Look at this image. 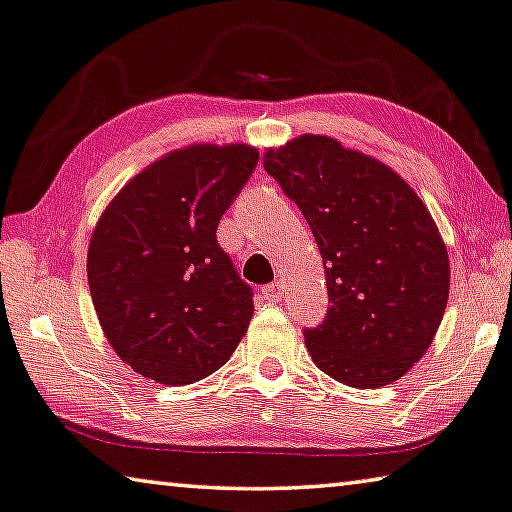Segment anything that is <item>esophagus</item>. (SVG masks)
Segmentation results:
<instances>
[{
    "label": "esophagus",
    "mask_w": 512,
    "mask_h": 512,
    "mask_svg": "<svg viewBox=\"0 0 512 512\" xmlns=\"http://www.w3.org/2000/svg\"><path fill=\"white\" fill-rule=\"evenodd\" d=\"M263 295L270 301H279L283 297V281H274V283H270V286H265Z\"/></svg>",
    "instance_id": "34e87169"
}]
</instances>
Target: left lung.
I'll return each mask as SVG.
<instances>
[{
    "mask_svg": "<svg viewBox=\"0 0 512 512\" xmlns=\"http://www.w3.org/2000/svg\"><path fill=\"white\" fill-rule=\"evenodd\" d=\"M320 247L329 313L304 340L313 363L351 388L401 379L438 333L449 254L399 174L340 140L304 133L263 154Z\"/></svg>",
    "mask_w": 512,
    "mask_h": 512,
    "instance_id": "8db88e82",
    "label": "left lung"
}]
</instances>
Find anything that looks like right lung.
I'll return each mask as SVG.
<instances>
[{
    "instance_id": "obj_1",
    "label": "right lung",
    "mask_w": 512,
    "mask_h": 512,
    "mask_svg": "<svg viewBox=\"0 0 512 512\" xmlns=\"http://www.w3.org/2000/svg\"><path fill=\"white\" fill-rule=\"evenodd\" d=\"M258 163L242 142L165 154L108 201L88 245V286L108 345L165 385L201 381L231 358L254 301L215 231Z\"/></svg>"
}]
</instances>
